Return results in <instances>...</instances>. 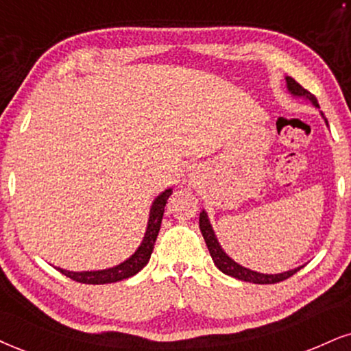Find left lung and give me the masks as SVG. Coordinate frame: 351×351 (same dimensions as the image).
Here are the masks:
<instances>
[{
    "instance_id": "left-lung-1",
    "label": "left lung",
    "mask_w": 351,
    "mask_h": 351,
    "mask_svg": "<svg viewBox=\"0 0 351 351\" xmlns=\"http://www.w3.org/2000/svg\"><path fill=\"white\" fill-rule=\"evenodd\" d=\"M287 88L289 93L293 94V96L308 99V101L313 102V106L319 107L317 99H315L308 89L302 88L300 83H296L291 76H287ZM321 115L324 117L322 112H321ZM324 120H326V123H327L326 117H324ZM200 231L203 234V239H205V242H206V247H208V250H210V255H211V258H213L215 265L218 267L223 274H226L229 276H234V278H237V280L249 281V283H255V285H271V283H278V281L289 278V276L295 275L296 271L301 268V267H298V268H295V270L283 271V274L268 275V274H261V271H254V270H250V268L239 265V263L232 261V258L229 257L226 252H224L221 245H219V242L215 236L213 228H211V224H210L208 215H206L205 210L200 213Z\"/></svg>"
}]
</instances>
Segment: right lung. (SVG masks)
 I'll list each match as a JSON object with an SVG mask.
<instances>
[{
    "instance_id": "obj_1",
    "label": "right lung",
    "mask_w": 351,
    "mask_h": 351,
    "mask_svg": "<svg viewBox=\"0 0 351 351\" xmlns=\"http://www.w3.org/2000/svg\"><path fill=\"white\" fill-rule=\"evenodd\" d=\"M172 189L164 190L161 195L153 202L149 210V219L148 226H146L145 237H143L140 247L136 249V252L127 261L119 263V265L106 268V270H94V271H70L63 270V268H56V270L62 271L63 275H66L68 278L80 281V283L86 285H106V283H115V281H122L130 276L136 275L146 263L149 262L151 252L154 249L156 237H158L159 229H161V221L164 215V206H166L167 198L171 197Z\"/></svg>"
}]
</instances>
